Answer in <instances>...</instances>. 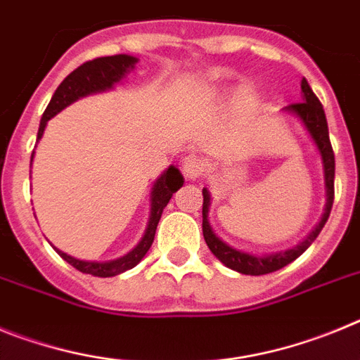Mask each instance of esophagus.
Segmentation results:
<instances>
[{
	"label": "esophagus",
	"mask_w": 360,
	"mask_h": 360,
	"mask_svg": "<svg viewBox=\"0 0 360 360\" xmlns=\"http://www.w3.org/2000/svg\"><path fill=\"white\" fill-rule=\"evenodd\" d=\"M182 165L184 173L189 178H193V180L202 176L203 171H205V162H203V158H200L198 155H187V157L184 158Z\"/></svg>",
	"instance_id": "34e87169"
}]
</instances>
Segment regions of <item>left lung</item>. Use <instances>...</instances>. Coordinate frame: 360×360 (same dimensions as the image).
Instances as JSON below:
<instances>
[{
  "label": "left lung",
  "instance_id": "obj_1",
  "mask_svg": "<svg viewBox=\"0 0 360 360\" xmlns=\"http://www.w3.org/2000/svg\"><path fill=\"white\" fill-rule=\"evenodd\" d=\"M301 91H303V101L301 103H294L288 106V110L292 113L303 120L307 129L310 131L311 139L316 142L317 149H319L321 157H323L324 164V182H326V211H324L323 219L321 224L317 225L314 231H311L310 236L299 243L294 249L287 250V252L272 254V256H252V254L240 252V250L232 249L229 245H225L219 238L214 236L211 225L207 221V212H209V191L203 189V209H202V229H203V238H205V243L211 249V252L218 257L219 262L224 263L229 269L236 270L240 274L247 276H263L270 274V272H276V270L287 266L288 263H292L294 259H297L304 250L311 245V241L319 236V232L323 231L326 219H328L330 211H332L333 205V196H335V191H333V178H335V157H333L332 142H330L328 135V122H326V115H324L323 104L319 103L317 95L311 91L310 84H308L307 79H301Z\"/></svg>",
  "mask_w": 360,
  "mask_h": 360
}]
</instances>
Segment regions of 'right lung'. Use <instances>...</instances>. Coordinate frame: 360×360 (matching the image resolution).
I'll use <instances>...</instances> for the list:
<instances>
[{"label": "right lung", "mask_w": 360, "mask_h": 360, "mask_svg": "<svg viewBox=\"0 0 360 360\" xmlns=\"http://www.w3.org/2000/svg\"><path fill=\"white\" fill-rule=\"evenodd\" d=\"M136 59L131 56H108V57H97V59H91V61L82 63L79 68L73 70L68 77L59 84V88L53 94L52 101L44 110L43 117H41L39 131H37V141L43 136L44 126L56 115L57 111H61L63 108L68 106L70 103L77 101L79 97L88 94H94V91L106 90L111 88L113 82L119 81L120 77H124V73L128 72L129 68H135ZM32 158H34V153H32ZM184 184V178L180 174V171L176 167L171 165L169 169L165 171L160 178L157 180L155 187H153V196H151V218H149L148 231H146L144 238L135 249L128 254V256L119 257L115 262H106V263H97V262H81V259H75V257L68 256V254L57 250V254L68 262L73 269H77L79 272H84V274L98 276V278H111V276L122 274L126 270L133 269L136 263L141 262L142 257L146 256V252L149 250V247L153 245L155 240V232H157V225L160 221V216L164 207L169 203L171 196L176 189H180Z\"/></svg>", "instance_id": "add662e5"}]
</instances>
